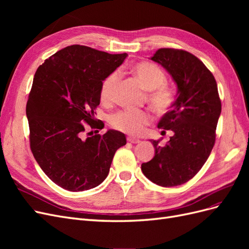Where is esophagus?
I'll return each instance as SVG.
<instances>
[{"instance_id": "1", "label": "esophagus", "mask_w": 249, "mask_h": 249, "mask_svg": "<svg viewBox=\"0 0 249 249\" xmlns=\"http://www.w3.org/2000/svg\"><path fill=\"white\" fill-rule=\"evenodd\" d=\"M127 142H131V143H134V144H137V143L140 142L139 139H136V138H133V137H127L126 138Z\"/></svg>"}]
</instances>
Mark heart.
<instances>
[{"mask_svg":"<svg viewBox=\"0 0 249 249\" xmlns=\"http://www.w3.org/2000/svg\"><path fill=\"white\" fill-rule=\"evenodd\" d=\"M134 74L140 85L147 90V101L158 112H165L173 103V93L167 84V77L159 66L150 62H140L132 66ZM120 74L113 71L105 77L101 83L100 95L105 103L114 99ZM111 125L115 129L130 135H139L150 122L147 111L122 110L111 116Z\"/></svg>","mask_w":249,"mask_h":249,"instance_id":"heart-1","label":"heart"}]
</instances>
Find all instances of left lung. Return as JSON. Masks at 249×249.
<instances>
[{
    "label": "left lung",
    "mask_w": 249,
    "mask_h": 249,
    "mask_svg": "<svg viewBox=\"0 0 249 249\" xmlns=\"http://www.w3.org/2000/svg\"><path fill=\"white\" fill-rule=\"evenodd\" d=\"M152 60L171 74L178 93L158 124L162 134L171 130L173 136L163 147L152 140L155 157L142 163L141 170L157 185L175 187L191 179L208 160L215 144L221 101L213 73L191 53L164 48Z\"/></svg>",
    "instance_id": "8db88e82"
}]
</instances>
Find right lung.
<instances>
[{
  "label": "right lung",
  "mask_w": 249,
  "mask_h": 249,
  "mask_svg": "<svg viewBox=\"0 0 249 249\" xmlns=\"http://www.w3.org/2000/svg\"><path fill=\"white\" fill-rule=\"evenodd\" d=\"M126 56L73 44L52 55L34 74L26 107L30 147L42 171L65 190L99 186L115 152L125 145L124 134L115 130L87 138L83 133L104 126L94 117L101 83Z\"/></svg>",
  "instance_id": "obj_1"
}]
</instances>
